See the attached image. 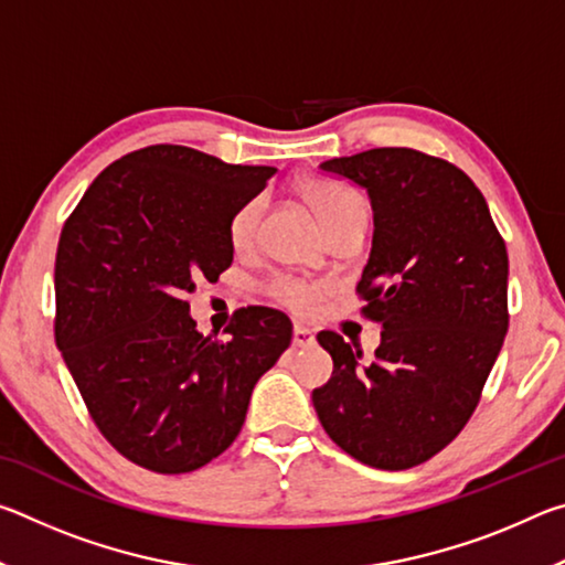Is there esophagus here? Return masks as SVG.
I'll list each match as a JSON object with an SVG mask.
<instances>
[{
    "label": "esophagus",
    "mask_w": 565,
    "mask_h": 565,
    "mask_svg": "<svg viewBox=\"0 0 565 565\" xmlns=\"http://www.w3.org/2000/svg\"><path fill=\"white\" fill-rule=\"evenodd\" d=\"M313 341H317V337H313V331L306 329V327H299V323H296V327H294V347L296 349H306V347H311Z\"/></svg>",
    "instance_id": "1"
}]
</instances>
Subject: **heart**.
Returning a JSON list of instances; mask_svg holds the SVG:
<instances>
[{
	"mask_svg": "<svg viewBox=\"0 0 565 565\" xmlns=\"http://www.w3.org/2000/svg\"><path fill=\"white\" fill-rule=\"evenodd\" d=\"M299 191L303 202L311 206V212L319 216V222L327 232L351 212V206L361 204L359 194H353L351 189L333 184V181H327V179H306L299 184ZM259 222H262V199H252V202H246L232 216V222H228V242H232L234 252H248V248L254 246L256 234H259ZM269 294L276 301L284 303L286 309H291L296 313H309L317 309L319 301L323 299L327 286L319 281L291 279V276H284V279L271 281Z\"/></svg>",
	"mask_w": 565,
	"mask_h": 565,
	"instance_id": "1",
	"label": "heart"
}]
</instances>
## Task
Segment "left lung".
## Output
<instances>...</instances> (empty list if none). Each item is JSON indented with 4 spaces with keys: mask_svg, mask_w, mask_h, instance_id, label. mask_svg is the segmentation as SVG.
<instances>
[{
    "mask_svg": "<svg viewBox=\"0 0 565 565\" xmlns=\"http://www.w3.org/2000/svg\"><path fill=\"white\" fill-rule=\"evenodd\" d=\"M374 206V246L356 284L381 323L366 366L321 331L333 374L311 401L323 431L356 461L404 471L461 434L509 331V254L489 204L461 169L406 147L331 159Z\"/></svg>",
    "mask_w": 565,
    "mask_h": 565,
    "instance_id": "left-lung-1",
    "label": "left lung"
}]
</instances>
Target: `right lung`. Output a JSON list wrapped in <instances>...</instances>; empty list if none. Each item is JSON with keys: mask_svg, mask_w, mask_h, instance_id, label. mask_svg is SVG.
I'll return each instance as SVG.
<instances>
[{"mask_svg": "<svg viewBox=\"0 0 565 565\" xmlns=\"http://www.w3.org/2000/svg\"><path fill=\"white\" fill-rule=\"evenodd\" d=\"M276 174L179 145L131 151L84 191L54 262V339L102 436L154 473H189L234 444L248 398L291 343L269 306L202 337L184 294L234 259L228 222Z\"/></svg>", "mask_w": 565, "mask_h": 565, "instance_id": "right-lung-1", "label": "right lung"}]
</instances>
